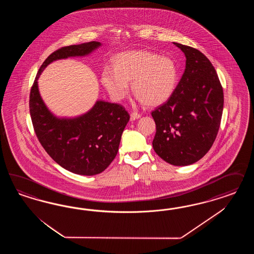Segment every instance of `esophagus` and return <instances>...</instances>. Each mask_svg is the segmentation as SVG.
Returning <instances> with one entry per match:
<instances>
[{
	"label": "esophagus",
	"instance_id": "esophagus-1",
	"mask_svg": "<svg viewBox=\"0 0 254 254\" xmlns=\"http://www.w3.org/2000/svg\"><path fill=\"white\" fill-rule=\"evenodd\" d=\"M139 117H140V115L138 114V113H135V112H133V113H131L130 114L131 121H134V120H136V119H138Z\"/></svg>",
	"mask_w": 254,
	"mask_h": 254
}]
</instances>
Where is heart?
<instances>
[{"mask_svg":"<svg viewBox=\"0 0 254 254\" xmlns=\"http://www.w3.org/2000/svg\"><path fill=\"white\" fill-rule=\"evenodd\" d=\"M179 79L177 64L171 58L138 50L125 52L114 60V70L105 69L101 83L115 100H124L132 90L141 103L159 106L170 99Z\"/></svg>","mask_w":254,"mask_h":254,"instance_id":"heart-1","label":"heart"}]
</instances>
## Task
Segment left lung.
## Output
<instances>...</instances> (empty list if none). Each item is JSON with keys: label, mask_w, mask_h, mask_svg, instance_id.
Here are the masks:
<instances>
[{"label": "left lung", "mask_w": 254, "mask_h": 254, "mask_svg": "<svg viewBox=\"0 0 254 254\" xmlns=\"http://www.w3.org/2000/svg\"><path fill=\"white\" fill-rule=\"evenodd\" d=\"M186 58L173 95L152 112L154 152L174 166H188L211 148L223 115V91L215 69L199 50L173 43Z\"/></svg>", "instance_id": "left-lung-1"}]
</instances>
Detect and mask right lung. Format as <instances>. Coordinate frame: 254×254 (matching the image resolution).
I'll return each instance as SVG.
<instances>
[{"label": "right lung", "mask_w": 254, "mask_h": 254, "mask_svg": "<svg viewBox=\"0 0 254 254\" xmlns=\"http://www.w3.org/2000/svg\"><path fill=\"white\" fill-rule=\"evenodd\" d=\"M99 46L100 42L93 41L56 50L40 67L30 94L31 122L42 146L63 169L85 176L102 172L116 158L130 116L120 104L98 100L83 116L58 118L42 100L37 81L51 62L86 56Z\"/></svg>", "instance_id": "1"}]
</instances>
